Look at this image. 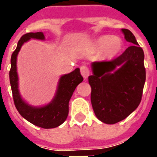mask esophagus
Listing matches in <instances>:
<instances>
[{"label": "esophagus", "instance_id": "34e87169", "mask_svg": "<svg viewBox=\"0 0 157 157\" xmlns=\"http://www.w3.org/2000/svg\"><path fill=\"white\" fill-rule=\"evenodd\" d=\"M81 74L83 76L84 80L87 79L89 74H90V71H89V69L86 65H82V67H81Z\"/></svg>", "mask_w": 157, "mask_h": 157}]
</instances>
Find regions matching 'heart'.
<instances>
[{
  "instance_id": "heart-1",
  "label": "heart",
  "mask_w": 157,
  "mask_h": 157,
  "mask_svg": "<svg viewBox=\"0 0 157 157\" xmlns=\"http://www.w3.org/2000/svg\"><path fill=\"white\" fill-rule=\"evenodd\" d=\"M123 42L118 37L103 35L99 37L94 43V48L97 50L104 49L103 55L106 57H113L121 51Z\"/></svg>"
}]
</instances>
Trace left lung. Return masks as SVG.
<instances>
[{
	"instance_id": "left-lung-1",
	"label": "left lung",
	"mask_w": 157,
	"mask_h": 157,
	"mask_svg": "<svg viewBox=\"0 0 157 157\" xmlns=\"http://www.w3.org/2000/svg\"><path fill=\"white\" fill-rule=\"evenodd\" d=\"M132 45L110 61L92 62L91 102L100 121L113 124L127 118L138 108L145 82L144 51L128 29H121Z\"/></svg>"
}]
</instances>
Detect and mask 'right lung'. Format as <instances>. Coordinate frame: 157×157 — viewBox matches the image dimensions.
<instances>
[{
	"instance_id": "obj_1",
	"label": "right lung",
	"mask_w": 157,
	"mask_h": 157,
	"mask_svg": "<svg viewBox=\"0 0 157 157\" xmlns=\"http://www.w3.org/2000/svg\"><path fill=\"white\" fill-rule=\"evenodd\" d=\"M31 39L44 40V35L42 32H38L29 33L22 36L11 58L9 77L14 104L19 113L33 124L44 128H56L62 124L67 118L70 99L75 87L83 81V77L81 75L80 69H75L71 73L60 76L55 97L49 103L42 107H34L26 102L19 92L17 57L23 44Z\"/></svg>"
}]
</instances>
